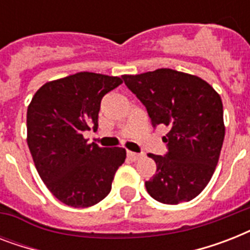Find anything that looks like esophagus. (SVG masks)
<instances>
[{
  "label": "esophagus",
  "instance_id": "esophagus-1",
  "mask_svg": "<svg viewBox=\"0 0 250 250\" xmlns=\"http://www.w3.org/2000/svg\"><path fill=\"white\" fill-rule=\"evenodd\" d=\"M127 157H128L131 161H137L139 158H141V154H139V153H135V152H127Z\"/></svg>",
  "mask_w": 250,
  "mask_h": 250
}]
</instances>
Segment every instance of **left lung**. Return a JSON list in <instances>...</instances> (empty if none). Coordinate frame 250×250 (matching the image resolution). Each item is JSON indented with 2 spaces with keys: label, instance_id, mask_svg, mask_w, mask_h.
<instances>
[{
  "label": "left lung",
  "instance_id": "obj_1",
  "mask_svg": "<svg viewBox=\"0 0 250 250\" xmlns=\"http://www.w3.org/2000/svg\"><path fill=\"white\" fill-rule=\"evenodd\" d=\"M145 105L153 125L168 127L166 156L148 154L157 165L145 187L154 200L176 205L197 197L217 167L225 140L221 96L205 80L171 68L123 75Z\"/></svg>",
  "mask_w": 250,
  "mask_h": 250
}]
</instances>
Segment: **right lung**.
<instances>
[{"label":"right lung","mask_w":250,"mask_h":250,"mask_svg":"<svg viewBox=\"0 0 250 250\" xmlns=\"http://www.w3.org/2000/svg\"><path fill=\"white\" fill-rule=\"evenodd\" d=\"M123 83L118 76L78 72L40 86L27 109V144L52 194L71 208H89L111 190L125 149L89 144L102 97Z\"/></svg>","instance_id":"obj_1"}]
</instances>
